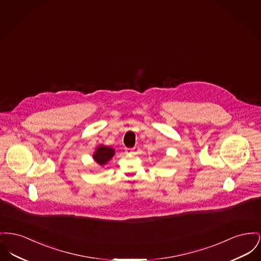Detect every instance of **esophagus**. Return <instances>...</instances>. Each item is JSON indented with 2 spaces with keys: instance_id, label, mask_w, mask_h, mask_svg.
I'll list each match as a JSON object with an SVG mask.
<instances>
[{
  "instance_id": "1",
  "label": "esophagus",
  "mask_w": 261,
  "mask_h": 261,
  "mask_svg": "<svg viewBox=\"0 0 261 261\" xmlns=\"http://www.w3.org/2000/svg\"><path fill=\"white\" fill-rule=\"evenodd\" d=\"M132 151H133L132 148H125V153H131Z\"/></svg>"
}]
</instances>
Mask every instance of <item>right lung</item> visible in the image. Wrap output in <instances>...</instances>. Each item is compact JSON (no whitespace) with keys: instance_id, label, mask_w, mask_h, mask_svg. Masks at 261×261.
<instances>
[{"instance_id":"1","label":"right lung","mask_w":261,"mask_h":261,"mask_svg":"<svg viewBox=\"0 0 261 261\" xmlns=\"http://www.w3.org/2000/svg\"><path fill=\"white\" fill-rule=\"evenodd\" d=\"M113 154H114V150L112 148L100 146L99 148H97L95 153H93V159L98 165L103 166L113 156Z\"/></svg>"}]
</instances>
